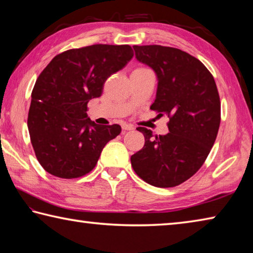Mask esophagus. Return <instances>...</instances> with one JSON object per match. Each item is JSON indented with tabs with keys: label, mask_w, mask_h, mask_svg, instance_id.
<instances>
[{
	"label": "esophagus",
	"mask_w": 253,
	"mask_h": 253,
	"mask_svg": "<svg viewBox=\"0 0 253 253\" xmlns=\"http://www.w3.org/2000/svg\"><path fill=\"white\" fill-rule=\"evenodd\" d=\"M122 128H123V130H132L134 129V126H132L131 124H123Z\"/></svg>",
	"instance_id": "obj_1"
}]
</instances>
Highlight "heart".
<instances>
[{"mask_svg":"<svg viewBox=\"0 0 253 253\" xmlns=\"http://www.w3.org/2000/svg\"><path fill=\"white\" fill-rule=\"evenodd\" d=\"M145 71H151V70L147 69V68H145V67H138V68H136V69L132 72H145Z\"/></svg>","mask_w":253,"mask_h":253,"instance_id":"obj_1","label":"heart"}]
</instances>
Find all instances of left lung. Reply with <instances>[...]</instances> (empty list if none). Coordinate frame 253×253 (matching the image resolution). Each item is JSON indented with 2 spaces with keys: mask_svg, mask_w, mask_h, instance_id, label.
<instances>
[{
  "mask_svg": "<svg viewBox=\"0 0 253 253\" xmlns=\"http://www.w3.org/2000/svg\"><path fill=\"white\" fill-rule=\"evenodd\" d=\"M137 60L157 76L151 109L169 118L166 135L153 136L145 127L144 147L131 155L135 173L156 187H174L193 176L215 142L221 101L211 72L199 59L176 48L134 45Z\"/></svg>",
  "mask_w": 253,
  "mask_h": 253,
  "instance_id": "obj_1",
  "label": "left lung"
}]
</instances>
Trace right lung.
<instances>
[{
	"label": "right lung",
	"instance_id": "add662e5",
	"mask_svg": "<svg viewBox=\"0 0 253 253\" xmlns=\"http://www.w3.org/2000/svg\"><path fill=\"white\" fill-rule=\"evenodd\" d=\"M134 57L130 45L92 44L51 60L32 90L28 128L37 160L60 178H78L95 169L102 148L122 127L88 118V102L100 97L109 77Z\"/></svg>",
	"mask_w": 253,
	"mask_h": 253
}]
</instances>
